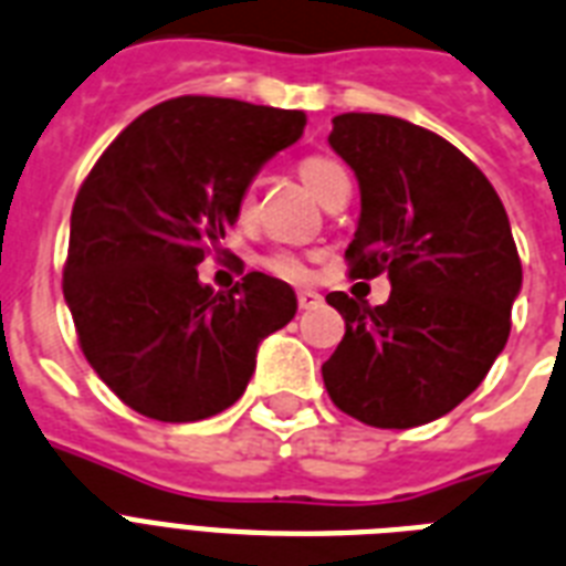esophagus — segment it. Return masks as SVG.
<instances>
[{
  "label": "esophagus",
  "instance_id": "obj_1",
  "mask_svg": "<svg viewBox=\"0 0 566 566\" xmlns=\"http://www.w3.org/2000/svg\"><path fill=\"white\" fill-rule=\"evenodd\" d=\"M324 297L318 292H297V306L301 310H315V306H322Z\"/></svg>",
  "mask_w": 566,
  "mask_h": 566
}]
</instances>
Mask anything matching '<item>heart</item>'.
Wrapping results in <instances>:
<instances>
[{"instance_id": "heart-1", "label": "heart", "mask_w": 566, "mask_h": 566, "mask_svg": "<svg viewBox=\"0 0 566 566\" xmlns=\"http://www.w3.org/2000/svg\"><path fill=\"white\" fill-rule=\"evenodd\" d=\"M339 177H345V170L339 168L336 161L322 159V156H310V159L301 161V179H304V186L310 188L315 197H322L324 188L331 186L333 179H339ZM235 206H239V214H242V218H251L253 209H256V195H253L251 186L244 188L242 195H239V203ZM262 265H265L271 274H277V277H283V280H295V283H301V280L310 277L306 262L289 251L269 253Z\"/></svg>"}]
</instances>
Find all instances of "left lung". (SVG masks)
<instances>
[{
    "label": "left lung",
    "mask_w": 566,
    "mask_h": 566,
    "mask_svg": "<svg viewBox=\"0 0 566 566\" xmlns=\"http://www.w3.org/2000/svg\"><path fill=\"white\" fill-rule=\"evenodd\" d=\"M327 142L360 182L352 277L387 271L392 286L380 306L327 295L345 318L322 366L327 396L371 428L433 422L479 387L511 333L523 265L505 206L458 147L401 117L336 115Z\"/></svg>",
    "instance_id": "8db88e82"
}]
</instances>
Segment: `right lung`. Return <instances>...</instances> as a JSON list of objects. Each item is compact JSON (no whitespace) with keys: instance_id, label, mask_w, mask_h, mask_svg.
Returning a JSON list of instances; mask_svg holds the SVG:
<instances>
[{"instance_id":"1","label":"right lung","mask_w":566,"mask_h":566,"mask_svg":"<svg viewBox=\"0 0 566 566\" xmlns=\"http://www.w3.org/2000/svg\"><path fill=\"white\" fill-rule=\"evenodd\" d=\"M304 126L292 108L177 96L135 117L78 188L64 301L87 363L147 419L197 422L235 405L262 339L295 318L283 280L251 271L214 292L197 265Z\"/></svg>"}]
</instances>
